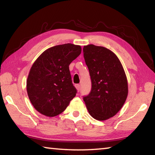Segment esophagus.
I'll list each match as a JSON object with an SVG mask.
<instances>
[{
    "mask_svg": "<svg viewBox=\"0 0 155 155\" xmlns=\"http://www.w3.org/2000/svg\"><path fill=\"white\" fill-rule=\"evenodd\" d=\"M75 87H76V89H77L78 91H79V90H80V85H79V84H77V85H75Z\"/></svg>",
    "mask_w": 155,
    "mask_h": 155,
    "instance_id": "1",
    "label": "esophagus"
}]
</instances>
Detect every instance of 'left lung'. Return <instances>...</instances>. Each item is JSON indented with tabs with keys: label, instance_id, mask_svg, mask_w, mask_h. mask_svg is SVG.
Masks as SVG:
<instances>
[{
	"label": "left lung",
	"instance_id": "left-lung-1",
	"mask_svg": "<svg viewBox=\"0 0 155 155\" xmlns=\"http://www.w3.org/2000/svg\"><path fill=\"white\" fill-rule=\"evenodd\" d=\"M83 53L91 80V91L83 100L94 119L106 120L117 114L127 97L125 70L116 54L106 47L88 45Z\"/></svg>",
	"mask_w": 155,
	"mask_h": 155
}]
</instances>
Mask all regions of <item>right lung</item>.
<instances>
[{
    "label": "right lung",
    "instance_id": "obj_1",
    "mask_svg": "<svg viewBox=\"0 0 155 155\" xmlns=\"http://www.w3.org/2000/svg\"><path fill=\"white\" fill-rule=\"evenodd\" d=\"M81 53V47L60 45L45 51L32 64L26 81L27 93L35 108L47 117L65 110L75 97L69 65Z\"/></svg>",
    "mask_w": 155,
    "mask_h": 155
}]
</instances>
